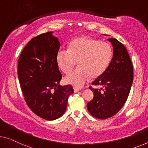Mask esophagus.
<instances>
[{"label":"esophagus","mask_w":148,"mask_h":148,"mask_svg":"<svg viewBox=\"0 0 148 148\" xmlns=\"http://www.w3.org/2000/svg\"><path fill=\"white\" fill-rule=\"evenodd\" d=\"M82 90V88H77V87H74V92H77L78 91H80V90Z\"/></svg>","instance_id":"obj_1"}]
</instances>
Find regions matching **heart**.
<instances>
[{"instance_id":"b5f03b06","label":"heart","mask_w":148,"mask_h":148,"mask_svg":"<svg viewBox=\"0 0 148 148\" xmlns=\"http://www.w3.org/2000/svg\"><path fill=\"white\" fill-rule=\"evenodd\" d=\"M112 58V48L108 42L88 36H80L70 42L68 50H59L56 56L57 66L64 74H69L64 82L81 87L88 78L96 79L104 74Z\"/></svg>"}]
</instances>
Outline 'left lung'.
<instances>
[{"instance_id":"8db88e82","label":"left lung","mask_w":148,"mask_h":148,"mask_svg":"<svg viewBox=\"0 0 148 148\" xmlns=\"http://www.w3.org/2000/svg\"><path fill=\"white\" fill-rule=\"evenodd\" d=\"M108 40L113 46V57L104 74L92 84L100 86V89L90 87L94 98L87 104L90 114L102 120L114 116L123 107L134 78L133 65L126 48L116 38Z\"/></svg>"}]
</instances>
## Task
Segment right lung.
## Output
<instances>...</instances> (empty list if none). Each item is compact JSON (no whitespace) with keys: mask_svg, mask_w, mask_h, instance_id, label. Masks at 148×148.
Here are the masks:
<instances>
[{"mask_svg":"<svg viewBox=\"0 0 148 148\" xmlns=\"http://www.w3.org/2000/svg\"><path fill=\"white\" fill-rule=\"evenodd\" d=\"M53 32L32 38L20 55L18 76L30 109L46 120H56L64 113L71 85L60 86L62 75L56 62L60 47Z\"/></svg>","mask_w":148,"mask_h":148,"instance_id":"add662e5","label":"right lung"}]
</instances>
